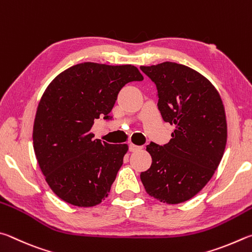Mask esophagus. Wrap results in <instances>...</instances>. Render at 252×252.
Masks as SVG:
<instances>
[{"label": "esophagus", "instance_id": "1", "mask_svg": "<svg viewBox=\"0 0 252 252\" xmlns=\"http://www.w3.org/2000/svg\"><path fill=\"white\" fill-rule=\"evenodd\" d=\"M142 148L140 146H137V145L135 144H129V152H137L139 149Z\"/></svg>", "mask_w": 252, "mask_h": 252}]
</instances>
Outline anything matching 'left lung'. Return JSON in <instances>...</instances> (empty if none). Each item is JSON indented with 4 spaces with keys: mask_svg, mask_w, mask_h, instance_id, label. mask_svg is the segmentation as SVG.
Instances as JSON below:
<instances>
[{
    "mask_svg": "<svg viewBox=\"0 0 252 252\" xmlns=\"http://www.w3.org/2000/svg\"><path fill=\"white\" fill-rule=\"evenodd\" d=\"M156 84L158 108L175 126L168 144L147 145L152 166L140 174L149 196L169 205L196 196L213 177L227 144V119L219 93L209 79L186 65L140 66Z\"/></svg>",
    "mask_w": 252,
    "mask_h": 252,
    "instance_id": "obj_1",
    "label": "left lung"
}]
</instances>
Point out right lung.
Instances as JSON below:
<instances>
[{
	"instance_id": "right-lung-1",
	"label": "right lung",
	"mask_w": 252,
	"mask_h": 252,
	"mask_svg": "<svg viewBox=\"0 0 252 252\" xmlns=\"http://www.w3.org/2000/svg\"><path fill=\"white\" fill-rule=\"evenodd\" d=\"M144 76L134 65L85 62L57 75L39 100L33 126L35 156L48 186L67 204L93 207L107 198L128 145L94 139L123 86Z\"/></svg>"
}]
</instances>
